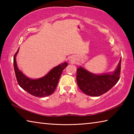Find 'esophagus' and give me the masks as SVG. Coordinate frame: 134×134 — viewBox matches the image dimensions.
Returning a JSON list of instances; mask_svg holds the SVG:
<instances>
[{
	"mask_svg": "<svg viewBox=\"0 0 134 134\" xmlns=\"http://www.w3.org/2000/svg\"><path fill=\"white\" fill-rule=\"evenodd\" d=\"M71 62H72V60H71Z\"/></svg>",
	"mask_w": 134,
	"mask_h": 134,
	"instance_id": "esophagus-1",
	"label": "esophagus"
}]
</instances>
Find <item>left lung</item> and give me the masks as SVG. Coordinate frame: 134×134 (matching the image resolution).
Segmentation results:
<instances>
[{
  "label": "left lung",
  "instance_id": "left-lung-1",
  "mask_svg": "<svg viewBox=\"0 0 134 134\" xmlns=\"http://www.w3.org/2000/svg\"><path fill=\"white\" fill-rule=\"evenodd\" d=\"M121 58L116 69L112 72L96 74L80 66L77 69L76 80L84 93L91 96H99L109 91L119 80Z\"/></svg>",
  "mask_w": 134,
  "mask_h": 134
}]
</instances>
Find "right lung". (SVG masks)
<instances>
[{"instance_id": "obj_1", "label": "right lung", "mask_w": 134, "mask_h": 134, "mask_svg": "<svg viewBox=\"0 0 134 134\" xmlns=\"http://www.w3.org/2000/svg\"><path fill=\"white\" fill-rule=\"evenodd\" d=\"M19 49L13 57V66L16 77L20 87L29 94L38 97H46L53 94L56 89L63 70L67 66L68 63L64 62L54 67L42 77L37 79L29 78L18 68L16 57Z\"/></svg>"}]
</instances>
